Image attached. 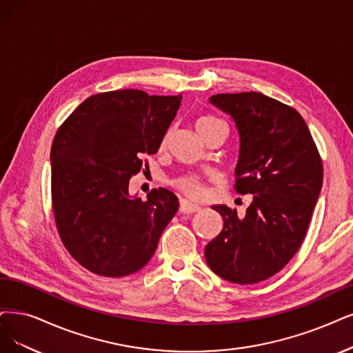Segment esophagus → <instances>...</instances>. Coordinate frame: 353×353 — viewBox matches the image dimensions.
<instances>
[{
	"instance_id": "34e87169",
	"label": "esophagus",
	"mask_w": 353,
	"mask_h": 353,
	"mask_svg": "<svg viewBox=\"0 0 353 353\" xmlns=\"http://www.w3.org/2000/svg\"><path fill=\"white\" fill-rule=\"evenodd\" d=\"M180 214H194V212H199L201 211V206L196 203H192L189 201H180V208H179Z\"/></svg>"
}]
</instances>
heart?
<instances>
[{
  "instance_id": "b5f03b06",
  "label": "heart",
  "mask_w": 353,
  "mask_h": 353,
  "mask_svg": "<svg viewBox=\"0 0 353 353\" xmlns=\"http://www.w3.org/2000/svg\"><path fill=\"white\" fill-rule=\"evenodd\" d=\"M223 123L219 119H216V117L214 116H210V114H205V116H201L199 119L196 121V123H194V126H196V130L198 134L202 135L205 134L206 130L212 129L214 126ZM170 134H172V130H167L165 135L163 137V141H161V147H164L165 143L168 142V138H170ZM174 186L177 189H180L183 193H186L188 196H192V198H198L201 196V194L203 193V183H202V179L196 174H186V176H181L179 179L174 180Z\"/></svg>"
}]
</instances>
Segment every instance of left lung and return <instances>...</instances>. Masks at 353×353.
Wrapping results in <instances>:
<instances>
[{
    "label": "left lung",
    "mask_w": 353,
    "mask_h": 353,
    "mask_svg": "<svg viewBox=\"0 0 353 353\" xmlns=\"http://www.w3.org/2000/svg\"><path fill=\"white\" fill-rule=\"evenodd\" d=\"M237 128L236 190L253 194L245 215L214 205L224 228L206 244V263L219 278L257 283L278 273L301 245L323 185L320 154L303 116L262 93L210 97Z\"/></svg>",
    "instance_id": "8db88e82"
}]
</instances>
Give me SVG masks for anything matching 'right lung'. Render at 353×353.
<instances>
[{"label":"right lung","instance_id":"obj_1","mask_svg":"<svg viewBox=\"0 0 353 353\" xmlns=\"http://www.w3.org/2000/svg\"><path fill=\"white\" fill-rule=\"evenodd\" d=\"M180 101L181 94L108 91L85 99L58 129L50 150L57 228L70 254L96 275L142 269L179 210L164 188L147 201L130 196L129 179L143 155L159 151Z\"/></svg>","mask_w":353,"mask_h":353}]
</instances>
